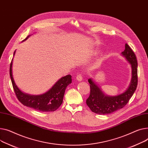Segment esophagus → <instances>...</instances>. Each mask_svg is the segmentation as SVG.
Returning <instances> with one entry per match:
<instances>
[{
    "label": "esophagus",
    "mask_w": 148,
    "mask_h": 148,
    "mask_svg": "<svg viewBox=\"0 0 148 148\" xmlns=\"http://www.w3.org/2000/svg\"><path fill=\"white\" fill-rule=\"evenodd\" d=\"M83 79V77L82 74H78L76 76V80L78 81H82Z\"/></svg>",
    "instance_id": "34e87169"
}]
</instances>
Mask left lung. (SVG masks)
I'll return each mask as SVG.
<instances>
[{"mask_svg":"<svg viewBox=\"0 0 148 148\" xmlns=\"http://www.w3.org/2000/svg\"><path fill=\"white\" fill-rule=\"evenodd\" d=\"M121 53L129 62L132 68V78L130 86L123 93L111 97L105 95L92 78L88 79L90 93L86 100V104L91 111L96 114L106 115L121 109L129 102L136 89L138 83L136 56L127 43L125 45V50Z\"/></svg>","mask_w":148,"mask_h":148,"instance_id":"8db88e82","label":"left lung"}]
</instances>
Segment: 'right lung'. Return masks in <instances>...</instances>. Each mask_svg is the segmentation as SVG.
Returning <instances> with one entry per match:
<instances>
[{"label": "right lung", "mask_w": 148, "mask_h": 148, "mask_svg": "<svg viewBox=\"0 0 148 148\" xmlns=\"http://www.w3.org/2000/svg\"><path fill=\"white\" fill-rule=\"evenodd\" d=\"M28 37V36L25 39ZM15 51L14 52V55ZM12 60L10 64V77L15 95L18 101L24 105L42 112H52L56 111L63 102L65 91L68 85L72 82V77L67 75L62 77L55 85L45 94L32 96L23 93L16 86L12 73Z\"/></svg>", "instance_id": "right-lung-1"}]
</instances>
